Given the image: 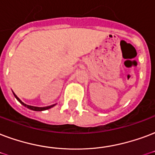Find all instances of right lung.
<instances>
[{"label":"right lung","instance_id":"right-lung-1","mask_svg":"<svg viewBox=\"0 0 155 155\" xmlns=\"http://www.w3.org/2000/svg\"><path fill=\"white\" fill-rule=\"evenodd\" d=\"M14 95H15V97H16V99H17L18 101H19L20 103L22 104V105H23L24 106H26V107H28V109L30 110H35V111H42V110H48V109H50V108H52L53 106H55V104L54 105H52V106H45V107H37V106H28V105H27V104L23 103L21 100H20L18 97L16 95H15V93H14Z\"/></svg>","mask_w":155,"mask_h":155}]
</instances>
